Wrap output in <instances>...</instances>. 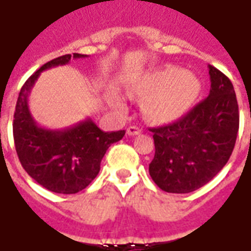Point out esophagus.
Instances as JSON below:
<instances>
[{"label": "esophagus", "instance_id": "obj_1", "mask_svg": "<svg viewBox=\"0 0 251 251\" xmlns=\"http://www.w3.org/2000/svg\"><path fill=\"white\" fill-rule=\"evenodd\" d=\"M140 133H141V129L138 126H129L126 130V134H129V136H137Z\"/></svg>", "mask_w": 251, "mask_h": 251}]
</instances>
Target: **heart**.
Here are the masks:
<instances>
[{
	"mask_svg": "<svg viewBox=\"0 0 251 251\" xmlns=\"http://www.w3.org/2000/svg\"><path fill=\"white\" fill-rule=\"evenodd\" d=\"M130 91L148 97L144 103L145 114L154 122H169L184 115L200 93V80L192 72L176 66H164L144 74L130 84ZM111 102L122 107L120 98Z\"/></svg>",
	"mask_w": 251,
	"mask_h": 251,
	"instance_id": "1",
	"label": "heart"
}]
</instances>
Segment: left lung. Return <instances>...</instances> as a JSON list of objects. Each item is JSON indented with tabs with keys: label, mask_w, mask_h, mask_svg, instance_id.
Returning <instances> with one entry per match:
<instances>
[{
	"label": "left lung",
	"mask_w": 251,
	"mask_h": 251,
	"mask_svg": "<svg viewBox=\"0 0 251 251\" xmlns=\"http://www.w3.org/2000/svg\"><path fill=\"white\" fill-rule=\"evenodd\" d=\"M208 97L174 124L152 127L154 157L149 164L153 181L171 194H188L219 174L237 140L239 111L230 79L208 66Z\"/></svg>",
	"instance_id": "1"
}]
</instances>
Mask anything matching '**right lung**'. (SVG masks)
Instances as JSON below:
<instances>
[{
    "mask_svg": "<svg viewBox=\"0 0 251 251\" xmlns=\"http://www.w3.org/2000/svg\"><path fill=\"white\" fill-rule=\"evenodd\" d=\"M87 55H63L40 67L24 83L13 120L16 152L23 168L44 188L56 194H76L93 181L109 147L125 136V130L103 131L91 118L60 130L36 124L28 106L30 90L40 74Z\"/></svg>",
    "mask_w": 251,
    "mask_h": 251,
    "instance_id": "add662e5",
    "label": "right lung"
}]
</instances>
